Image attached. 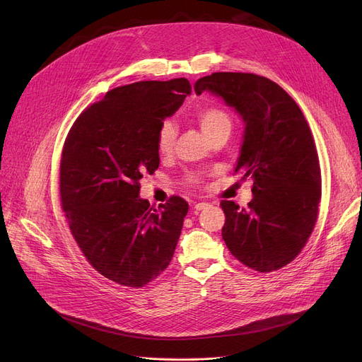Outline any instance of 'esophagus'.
<instances>
[{"mask_svg": "<svg viewBox=\"0 0 362 362\" xmlns=\"http://www.w3.org/2000/svg\"><path fill=\"white\" fill-rule=\"evenodd\" d=\"M208 205H210L208 202H197V204L194 205V210H195V211H201V210H204V208H206Z\"/></svg>", "mask_w": 362, "mask_h": 362, "instance_id": "34e87169", "label": "esophagus"}]
</instances>
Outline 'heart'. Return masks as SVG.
Returning <instances> with one entry per match:
<instances>
[{"mask_svg":"<svg viewBox=\"0 0 362 362\" xmlns=\"http://www.w3.org/2000/svg\"><path fill=\"white\" fill-rule=\"evenodd\" d=\"M194 117L208 139L221 130L232 129V119L229 114H227V111L223 110L221 107H216V105L201 107L195 111ZM176 136H177V132L175 124L170 120L163 122L157 133V151L161 156H165L168 152H171L176 142ZM189 180L192 183H198L199 177L192 175L189 176Z\"/></svg>","mask_w":362,"mask_h":362,"instance_id":"1","label":"heart"}]
</instances>
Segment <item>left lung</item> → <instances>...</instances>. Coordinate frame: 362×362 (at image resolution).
I'll return each instance as SVG.
<instances>
[{
	"label": "left lung",
	"mask_w": 362,
	"mask_h": 362,
	"mask_svg": "<svg viewBox=\"0 0 362 362\" xmlns=\"http://www.w3.org/2000/svg\"><path fill=\"white\" fill-rule=\"evenodd\" d=\"M194 88L223 98L245 123L235 171L254 180V197L246 208L221 201V236L246 267L279 270L302 251L317 221L321 173L310 126L286 90L254 73L218 71Z\"/></svg>",
	"instance_id": "8db88e82"
}]
</instances>
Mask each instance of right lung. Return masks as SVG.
<instances>
[{
	"label": "right lung",
	"mask_w": 362,
	"mask_h": 362,
	"mask_svg": "<svg viewBox=\"0 0 362 362\" xmlns=\"http://www.w3.org/2000/svg\"><path fill=\"white\" fill-rule=\"evenodd\" d=\"M191 92L185 78L114 88L66 138L60 197L71 235L92 267L123 286H144L173 258L189 205L171 197L151 206L139 180L158 168V129Z\"/></svg>",
	"instance_id": "1"
}]
</instances>
